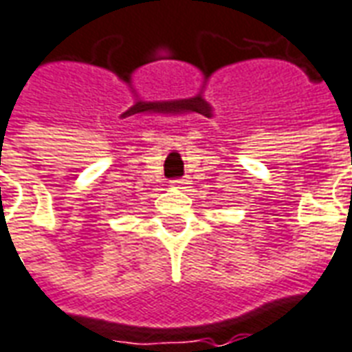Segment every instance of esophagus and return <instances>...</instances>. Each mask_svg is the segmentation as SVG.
<instances>
[{
	"label": "esophagus",
	"mask_w": 352,
	"mask_h": 352,
	"mask_svg": "<svg viewBox=\"0 0 352 352\" xmlns=\"http://www.w3.org/2000/svg\"><path fill=\"white\" fill-rule=\"evenodd\" d=\"M186 184H188L186 179H173V181H171V186H173V188H186Z\"/></svg>",
	"instance_id": "1"
}]
</instances>
